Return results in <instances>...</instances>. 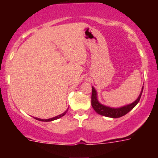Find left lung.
<instances>
[{
    "mask_svg": "<svg viewBox=\"0 0 158 158\" xmlns=\"http://www.w3.org/2000/svg\"><path fill=\"white\" fill-rule=\"evenodd\" d=\"M142 91H143V86H142L139 97L133 103L119 107H109V106L104 105V104H102L101 103L99 102L97 92L95 89V88L92 86V106H93L95 111L96 113H98L99 115H101L103 116L109 117V118H119V117H122L126 115V114H127L130 111H131L137 105V104L140 100Z\"/></svg>",
    "mask_w": 158,
    "mask_h": 158,
    "instance_id": "obj_1",
    "label": "left lung"
}]
</instances>
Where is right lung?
<instances>
[{
  "mask_svg": "<svg viewBox=\"0 0 158 158\" xmlns=\"http://www.w3.org/2000/svg\"><path fill=\"white\" fill-rule=\"evenodd\" d=\"M69 108V107H68ZM67 111H68V109L66 110V111H65V112H63L62 114H61V115H58V116H55V117H53V118H48V119H42V118H35V119H37V120H40V121H43V122H51V121H53V120H55V119H58V118H61V117L64 116V115L66 114Z\"/></svg>",
  "mask_w": 158,
  "mask_h": 158,
  "instance_id": "obj_1",
  "label": "right lung"
}]
</instances>
